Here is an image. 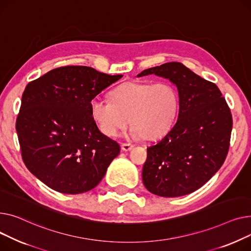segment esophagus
Instances as JSON below:
<instances>
[{"mask_svg": "<svg viewBox=\"0 0 251 251\" xmlns=\"http://www.w3.org/2000/svg\"><path fill=\"white\" fill-rule=\"evenodd\" d=\"M132 148H134V146H132L131 144H122V150L125 152H128Z\"/></svg>", "mask_w": 251, "mask_h": 251, "instance_id": "34e87169", "label": "esophagus"}]
</instances>
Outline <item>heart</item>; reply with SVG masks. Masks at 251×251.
I'll return each instance as SVG.
<instances>
[{
  "instance_id": "1",
  "label": "heart",
  "mask_w": 251,
  "mask_h": 251,
  "mask_svg": "<svg viewBox=\"0 0 251 251\" xmlns=\"http://www.w3.org/2000/svg\"><path fill=\"white\" fill-rule=\"evenodd\" d=\"M110 99L93 98L90 114L104 136L115 137L129 121L127 137L158 139L172 127L178 110V93L168 82H126L110 92Z\"/></svg>"
}]
</instances>
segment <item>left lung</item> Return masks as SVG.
<instances>
[{"label":"left lung","instance_id":"8db88e82","mask_svg":"<svg viewBox=\"0 0 251 251\" xmlns=\"http://www.w3.org/2000/svg\"><path fill=\"white\" fill-rule=\"evenodd\" d=\"M177 87V121L166 136L147 148L142 178L150 193L176 198L194 193L223 165L232 130L230 108L216 84L178 62L144 70Z\"/></svg>","mask_w":251,"mask_h":251}]
</instances>
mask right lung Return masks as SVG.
Wrapping results in <instances>:
<instances>
[{
    "mask_svg": "<svg viewBox=\"0 0 251 251\" xmlns=\"http://www.w3.org/2000/svg\"><path fill=\"white\" fill-rule=\"evenodd\" d=\"M122 77L67 66L28 83L16 130L24 163L40 181L77 195L102 180L121 147L97 128L90 101Z\"/></svg>",
    "mask_w": 251,
    "mask_h": 251,
    "instance_id": "obj_1",
    "label": "right lung"
}]
</instances>
